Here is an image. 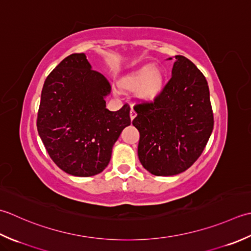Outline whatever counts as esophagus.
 Listing matches in <instances>:
<instances>
[{"label":"esophagus","instance_id":"obj_1","mask_svg":"<svg viewBox=\"0 0 251 251\" xmlns=\"http://www.w3.org/2000/svg\"><path fill=\"white\" fill-rule=\"evenodd\" d=\"M135 116H136V112H135V110L133 109V108H131V110H130V118H131V120H133L135 118Z\"/></svg>","mask_w":251,"mask_h":251}]
</instances>
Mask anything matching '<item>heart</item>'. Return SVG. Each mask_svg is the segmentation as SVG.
<instances>
[{
	"label": "heart",
	"instance_id": "1",
	"mask_svg": "<svg viewBox=\"0 0 251 251\" xmlns=\"http://www.w3.org/2000/svg\"><path fill=\"white\" fill-rule=\"evenodd\" d=\"M165 85V75L161 70L147 65L127 75L119 82L126 91H137V97L143 101H152L161 93Z\"/></svg>",
	"mask_w": 251,
	"mask_h": 251
}]
</instances>
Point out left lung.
<instances>
[{
    "mask_svg": "<svg viewBox=\"0 0 251 251\" xmlns=\"http://www.w3.org/2000/svg\"><path fill=\"white\" fill-rule=\"evenodd\" d=\"M172 76L152 101L134 105L139 159L158 176L185 171L201 155L213 129L207 80L190 59L176 56Z\"/></svg>",
    "mask_w": 251,
    "mask_h": 251,
    "instance_id": "8db88e82",
    "label": "left lung"
}]
</instances>
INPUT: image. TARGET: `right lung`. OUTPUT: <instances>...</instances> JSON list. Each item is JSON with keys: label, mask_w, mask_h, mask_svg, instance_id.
I'll return each mask as SVG.
<instances>
[{"label": "right lung", "mask_w": 251, "mask_h": 251, "mask_svg": "<svg viewBox=\"0 0 251 251\" xmlns=\"http://www.w3.org/2000/svg\"><path fill=\"white\" fill-rule=\"evenodd\" d=\"M109 93L108 81L91 69L83 53L67 56L45 79L38 132L52 160L71 176L103 171L115 142L131 124L129 105L117 111L106 108Z\"/></svg>", "instance_id": "right-lung-1"}]
</instances>
